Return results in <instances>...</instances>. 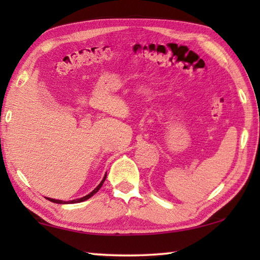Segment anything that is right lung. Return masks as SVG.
<instances>
[{
	"instance_id": "add662e5",
	"label": "right lung",
	"mask_w": 260,
	"mask_h": 260,
	"mask_svg": "<svg viewBox=\"0 0 260 260\" xmlns=\"http://www.w3.org/2000/svg\"><path fill=\"white\" fill-rule=\"evenodd\" d=\"M105 179H107V173H105V175H104V178H103L102 181H101V182L99 183V186L96 187L93 191H90L89 193H88V195H86V196L81 197V199H77V200H72V201H68V202H67V201H60V200H54V199H49V197H46V199H47L48 201L52 202V203H57V204H74V203H80V202L86 201V200H88V199H90L91 196H94L95 193L100 190V188L102 187V184H103V182L105 181Z\"/></svg>"
}]
</instances>
